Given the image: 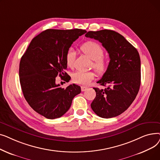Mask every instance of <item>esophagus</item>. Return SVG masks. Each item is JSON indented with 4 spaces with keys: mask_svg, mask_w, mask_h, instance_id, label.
Wrapping results in <instances>:
<instances>
[{
    "mask_svg": "<svg viewBox=\"0 0 160 160\" xmlns=\"http://www.w3.org/2000/svg\"><path fill=\"white\" fill-rule=\"evenodd\" d=\"M88 87H86V86H82V91H85L86 89H88Z\"/></svg>",
    "mask_w": 160,
    "mask_h": 160,
    "instance_id": "34e87169",
    "label": "esophagus"
}]
</instances>
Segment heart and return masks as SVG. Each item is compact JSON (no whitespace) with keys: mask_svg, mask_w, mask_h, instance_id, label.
<instances>
[{"mask_svg":"<svg viewBox=\"0 0 160 160\" xmlns=\"http://www.w3.org/2000/svg\"><path fill=\"white\" fill-rule=\"evenodd\" d=\"M81 52L93 60L91 66L100 74L105 73L108 68V59L103 56L104 50L98 43L94 41H88L80 47ZM76 55L72 49H69L65 55L67 66L70 69L74 67ZM93 71H77L73 74V81L81 85H88L95 78Z\"/></svg>","mask_w":160,"mask_h":160,"instance_id":"b5f03b06","label":"heart"}]
</instances>
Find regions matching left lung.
Here are the masks:
<instances>
[{
  "label": "left lung",
  "mask_w": 160,
  "mask_h": 160,
  "mask_svg": "<svg viewBox=\"0 0 160 160\" xmlns=\"http://www.w3.org/2000/svg\"><path fill=\"white\" fill-rule=\"evenodd\" d=\"M86 37L98 40L110 58L108 68L94 88L91 107L102 118H112L126 111L135 100L141 84V60L137 49L120 33L111 30L89 31Z\"/></svg>",
  "instance_id": "1"
}]
</instances>
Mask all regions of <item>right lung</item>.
<instances>
[{
    "mask_svg": "<svg viewBox=\"0 0 160 160\" xmlns=\"http://www.w3.org/2000/svg\"><path fill=\"white\" fill-rule=\"evenodd\" d=\"M86 32L78 28L47 29L32 40L21 59L19 80L23 95L33 110L47 119L63 115L73 98L80 93V86L72 83L62 88L56 83V77L59 75L67 82L70 80L65 72V55L73 42Z\"/></svg>",
    "mask_w": 160,
    "mask_h": 160,
    "instance_id": "right-lung-1",
    "label": "right lung"
}]
</instances>
